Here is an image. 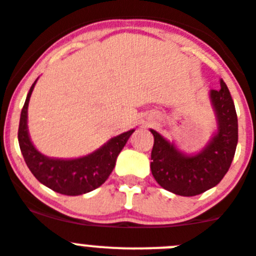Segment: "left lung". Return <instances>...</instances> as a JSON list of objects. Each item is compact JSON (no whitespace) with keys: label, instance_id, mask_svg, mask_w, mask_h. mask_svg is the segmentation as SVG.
Here are the masks:
<instances>
[{"label":"left lung","instance_id":"8db88e82","mask_svg":"<svg viewBox=\"0 0 256 256\" xmlns=\"http://www.w3.org/2000/svg\"><path fill=\"white\" fill-rule=\"evenodd\" d=\"M217 130L208 144L196 154L180 150L158 131L152 149V174L166 190L181 196H195L220 182L228 171L238 140V124L234 103L226 82L220 90L209 92Z\"/></svg>","mask_w":256,"mask_h":256}]
</instances>
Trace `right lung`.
<instances>
[{"mask_svg": "<svg viewBox=\"0 0 256 256\" xmlns=\"http://www.w3.org/2000/svg\"><path fill=\"white\" fill-rule=\"evenodd\" d=\"M36 80L25 100L18 132L25 163L39 182L60 194L76 196L100 188L114 171L120 152L135 130L132 128L111 138L100 149L79 158L62 160L44 156L34 146L28 130V106Z\"/></svg>", "mask_w": 256, "mask_h": 256, "instance_id": "1", "label": "right lung"}]
</instances>
